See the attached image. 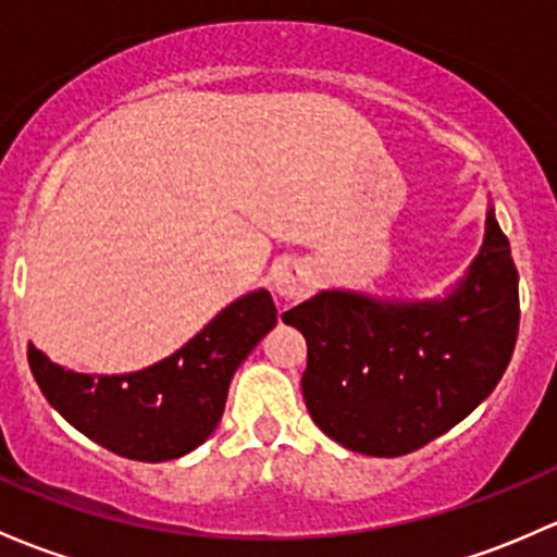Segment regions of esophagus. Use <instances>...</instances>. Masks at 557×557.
<instances>
[{
  "mask_svg": "<svg viewBox=\"0 0 557 557\" xmlns=\"http://www.w3.org/2000/svg\"><path fill=\"white\" fill-rule=\"evenodd\" d=\"M312 283V274L301 263H283L274 272V290L283 298H298Z\"/></svg>",
  "mask_w": 557,
  "mask_h": 557,
  "instance_id": "1",
  "label": "esophagus"
}]
</instances>
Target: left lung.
Returning a JSON list of instances; mask_svg holds the SVG:
<instances>
[{
	"label": "left lung",
	"mask_w": 557,
	"mask_h": 557,
	"mask_svg": "<svg viewBox=\"0 0 557 557\" xmlns=\"http://www.w3.org/2000/svg\"><path fill=\"white\" fill-rule=\"evenodd\" d=\"M307 338L304 400L314 424L368 456L419 450L472 413L518 338V269L494 210L467 277L443 301L323 290L283 314Z\"/></svg>",
	"instance_id": "left-lung-1"
}]
</instances>
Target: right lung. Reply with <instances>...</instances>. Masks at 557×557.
I'll use <instances>...</instances> for the list:
<instances>
[{"label": "right lung", "instance_id": "right-lung-1", "mask_svg": "<svg viewBox=\"0 0 557 557\" xmlns=\"http://www.w3.org/2000/svg\"><path fill=\"white\" fill-rule=\"evenodd\" d=\"M277 323L267 290L230 304L184 349L125 376L63 371L28 347V366L52 408L82 435L116 456L168 461L210 437L239 362Z\"/></svg>", "mask_w": 557, "mask_h": 557}]
</instances>
